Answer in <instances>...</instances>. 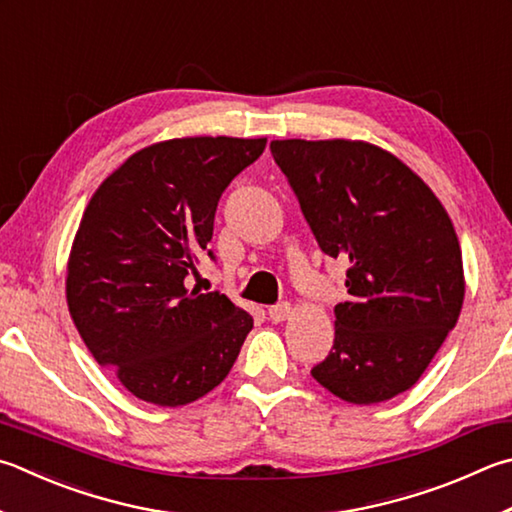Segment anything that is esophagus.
<instances>
[{
	"mask_svg": "<svg viewBox=\"0 0 512 512\" xmlns=\"http://www.w3.org/2000/svg\"><path fill=\"white\" fill-rule=\"evenodd\" d=\"M291 311L293 309L288 302H277L273 306H268V318H271L273 322H282L288 318V315H291Z\"/></svg>",
	"mask_w": 512,
	"mask_h": 512,
	"instance_id": "obj_1",
	"label": "esophagus"
}]
</instances>
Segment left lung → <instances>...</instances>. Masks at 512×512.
I'll list each match as a JSON object with an SVG mask.
<instances>
[{"label":"left lung","mask_w":512,"mask_h":512,"mask_svg":"<svg viewBox=\"0 0 512 512\" xmlns=\"http://www.w3.org/2000/svg\"><path fill=\"white\" fill-rule=\"evenodd\" d=\"M324 255L347 262L349 300L311 376L347 403L410 389L459 320L463 262L434 192L394 154L362 141H273Z\"/></svg>","instance_id":"obj_1"}]
</instances>
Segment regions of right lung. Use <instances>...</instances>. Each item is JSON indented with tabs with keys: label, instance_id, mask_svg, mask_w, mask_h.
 <instances>
[{
	"label": "right lung",
	"instance_id": "1",
	"mask_svg": "<svg viewBox=\"0 0 512 512\" xmlns=\"http://www.w3.org/2000/svg\"><path fill=\"white\" fill-rule=\"evenodd\" d=\"M266 138H174L102 181L67 266V302L98 365L141 401L179 407L235 365L253 318L219 291L185 288L208 250L221 194Z\"/></svg>",
	"mask_w": 512,
	"mask_h": 512
}]
</instances>
